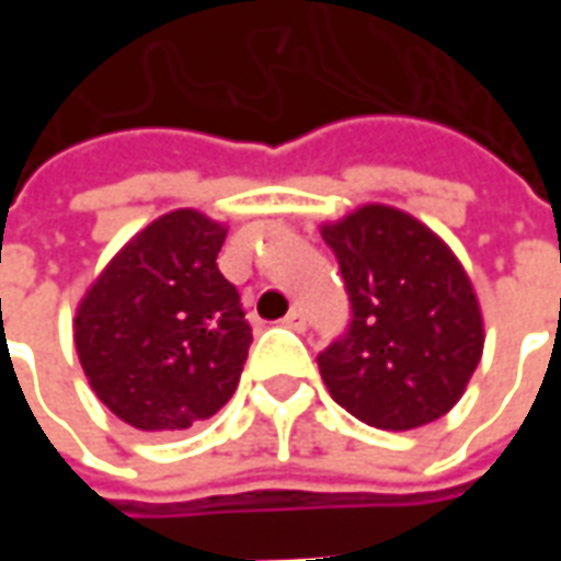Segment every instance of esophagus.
Segmentation results:
<instances>
[{
  "label": "esophagus",
  "mask_w": 561,
  "mask_h": 561,
  "mask_svg": "<svg viewBox=\"0 0 561 561\" xmlns=\"http://www.w3.org/2000/svg\"><path fill=\"white\" fill-rule=\"evenodd\" d=\"M282 324H285V328H288V330H297V333H300V330H306L304 309H297V306H294L291 312H288V316L282 318Z\"/></svg>",
  "instance_id": "1"
}]
</instances>
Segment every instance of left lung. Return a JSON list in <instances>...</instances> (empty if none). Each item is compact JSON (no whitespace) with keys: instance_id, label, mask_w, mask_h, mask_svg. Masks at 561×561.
Here are the masks:
<instances>
[{"instance_id":"left-lung-1","label":"left lung","mask_w":561,"mask_h":561,"mask_svg":"<svg viewBox=\"0 0 561 561\" xmlns=\"http://www.w3.org/2000/svg\"><path fill=\"white\" fill-rule=\"evenodd\" d=\"M321 237L352 304L348 328L318 354L330 397L376 430L438 421L483 352L466 270L430 228L381 204L328 225Z\"/></svg>"}]
</instances>
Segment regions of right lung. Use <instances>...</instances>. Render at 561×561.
Returning <instances> with one entry per match:
<instances>
[{"instance_id":"right-lung-1","label":"right lung","mask_w":561,"mask_h":561,"mask_svg":"<svg viewBox=\"0 0 561 561\" xmlns=\"http://www.w3.org/2000/svg\"><path fill=\"white\" fill-rule=\"evenodd\" d=\"M221 243V225L173 209L107 264L80 304V366L95 397L135 430H188L240 385L252 328L216 264Z\"/></svg>"}]
</instances>
